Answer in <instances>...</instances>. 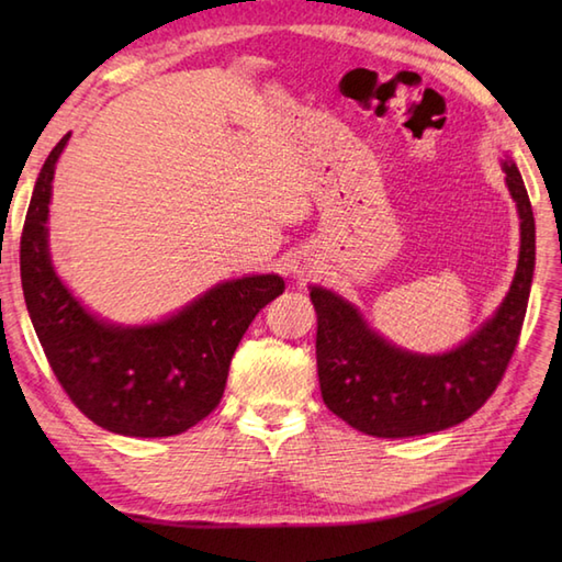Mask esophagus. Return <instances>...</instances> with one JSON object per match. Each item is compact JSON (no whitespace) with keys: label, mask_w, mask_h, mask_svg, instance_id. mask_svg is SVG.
I'll use <instances>...</instances> for the list:
<instances>
[{"label":"esophagus","mask_w":562,"mask_h":562,"mask_svg":"<svg viewBox=\"0 0 562 562\" xmlns=\"http://www.w3.org/2000/svg\"><path fill=\"white\" fill-rule=\"evenodd\" d=\"M296 272H302V274H304V272H306V268H300V270H296Z\"/></svg>","instance_id":"1"}]
</instances>
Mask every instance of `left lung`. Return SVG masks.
<instances>
[{
	"label": "left lung",
	"instance_id": "obj_1",
	"mask_svg": "<svg viewBox=\"0 0 562 562\" xmlns=\"http://www.w3.org/2000/svg\"><path fill=\"white\" fill-rule=\"evenodd\" d=\"M503 171L521 220L517 272L495 316L457 350L405 352L376 336L352 304L312 288L321 396L350 427L384 439L439 432L471 417L503 381L519 342L536 260L529 193L515 161L505 159Z\"/></svg>",
	"mask_w": 562,
	"mask_h": 562
}]
</instances>
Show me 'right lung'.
Masks as SVG:
<instances>
[{
  "label": "right lung",
  "instance_id": "add662e5",
  "mask_svg": "<svg viewBox=\"0 0 562 562\" xmlns=\"http://www.w3.org/2000/svg\"><path fill=\"white\" fill-rule=\"evenodd\" d=\"M67 139L47 154L21 232V288L33 328L59 386L91 423L125 437L181 435L217 408L238 342L260 308L284 292V280L222 282L151 326L91 316L47 254V205Z\"/></svg>",
  "mask_w": 562,
  "mask_h": 562
}]
</instances>
